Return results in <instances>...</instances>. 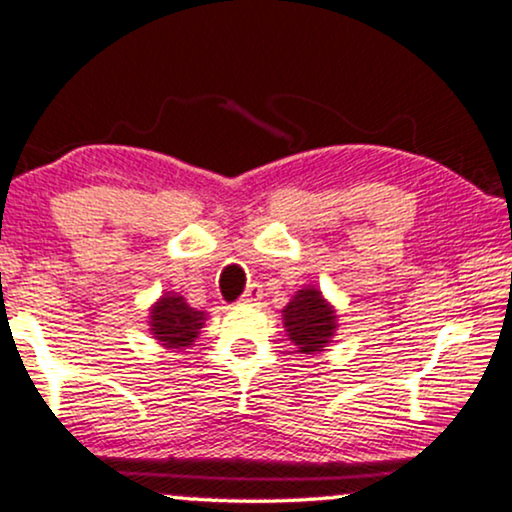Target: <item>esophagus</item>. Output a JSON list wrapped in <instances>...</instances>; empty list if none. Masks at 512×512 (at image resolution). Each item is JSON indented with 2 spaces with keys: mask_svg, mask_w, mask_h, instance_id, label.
Segmentation results:
<instances>
[{
  "mask_svg": "<svg viewBox=\"0 0 512 512\" xmlns=\"http://www.w3.org/2000/svg\"><path fill=\"white\" fill-rule=\"evenodd\" d=\"M262 299V286L260 284H250L247 286V291L243 294V301L245 303H255Z\"/></svg>",
  "mask_w": 512,
  "mask_h": 512,
  "instance_id": "1",
  "label": "esophagus"
}]
</instances>
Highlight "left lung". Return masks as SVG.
<instances>
[{"instance_id": "8db88e82", "label": "left lung", "mask_w": 512, "mask_h": 512, "mask_svg": "<svg viewBox=\"0 0 512 512\" xmlns=\"http://www.w3.org/2000/svg\"><path fill=\"white\" fill-rule=\"evenodd\" d=\"M338 318V308L313 284L301 286L282 311L286 335L301 355L323 352L338 335Z\"/></svg>"}]
</instances>
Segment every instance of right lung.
<instances>
[{
    "label": "right lung",
    "instance_id": "add662e5",
    "mask_svg": "<svg viewBox=\"0 0 512 512\" xmlns=\"http://www.w3.org/2000/svg\"><path fill=\"white\" fill-rule=\"evenodd\" d=\"M148 311L150 335L157 340V345L172 352L189 350L209 318V313L196 311L177 291H165Z\"/></svg>",
    "mask_w": 512,
    "mask_h": 512
}]
</instances>
